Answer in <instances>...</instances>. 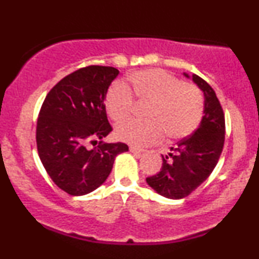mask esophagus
Listing matches in <instances>:
<instances>
[{
  "mask_svg": "<svg viewBox=\"0 0 259 259\" xmlns=\"http://www.w3.org/2000/svg\"><path fill=\"white\" fill-rule=\"evenodd\" d=\"M130 152L136 153V154H141L142 152H144V150H142V148L135 147V146H130Z\"/></svg>",
  "mask_w": 259,
  "mask_h": 259,
  "instance_id": "1",
  "label": "esophagus"
}]
</instances>
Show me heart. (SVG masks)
I'll list each match as a JSON object with an SVG mask.
<instances>
[{
	"instance_id": "1",
	"label": "heart",
	"mask_w": 259,
	"mask_h": 259,
	"mask_svg": "<svg viewBox=\"0 0 259 259\" xmlns=\"http://www.w3.org/2000/svg\"><path fill=\"white\" fill-rule=\"evenodd\" d=\"M135 97L151 102L148 120L132 119L117 127L118 138L135 146L162 141L165 134L178 140L197 129L203 115V97L195 85L183 82L163 69H146L127 78ZM125 85L117 82L106 95V109L114 121H123L133 113L135 101Z\"/></svg>"
}]
</instances>
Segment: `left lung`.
<instances>
[{
  "label": "left lung",
  "mask_w": 259,
  "mask_h": 259,
  "mask_svg": "<svg viewBox=\"0 0 259 259\" xmlns=\"http://www.w3.org/2000/svg\"><path fill=\"white\" fill-rule=\"evenodd\" d=\"M190 79L189 74L184 73ZM192 81L203 92V117L194 134L180 140L163 156L162 169L146 181L163 197L179 200L191 194L209 177L224 146L225 118L214 90L196 74Z\"/></svg>",
  "instance_id": "1"
}]
</instances>
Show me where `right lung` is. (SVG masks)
Returning <instances> with one entry per match:
<instances>
[{"label":"right lung","mask_w":259,"mask_h":259,"mask_svg":"<svg viewBox=\"0 0 259 259\" xmlns=\"http://www.w3.org/2000/svg\"><path fill=\"white\" fill-rule=\"evenodd\" d=\"M119 70L89 65L57 82L37 118V152L53 183L67 194L82 196L105 183L115 157L129 150L123 142L100 141L112 132L105 100Z\"/></svg>","instance_id":"1"}]
</instances>
